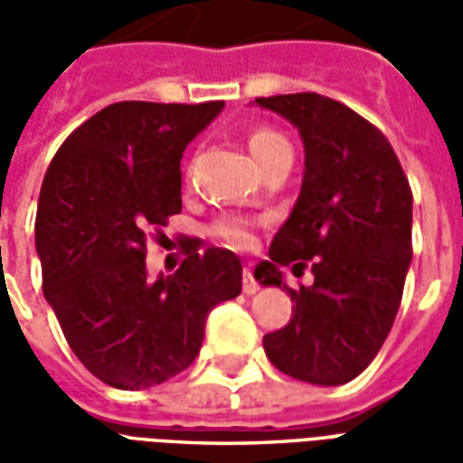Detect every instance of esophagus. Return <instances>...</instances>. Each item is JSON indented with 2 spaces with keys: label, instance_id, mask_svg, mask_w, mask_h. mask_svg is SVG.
Here are the masks:
<instances>
[{
  "label": "esophagus",
  "instance_id": "esophagus-1",
  "mask_svg": "<svg viewBox=\"0 0 463 463\" xmlns=\"http://www.w3.org/2000/svg\"><path fill=\"white\" fill-rule=\"evenodd\" d=\"M258 290H260V288H258V282L252 278L250 268H245V272H242V292H245V295H255Z\"/></svg>",
  "mask_w": 463,
  "mask_h": 463
}]
</instances>
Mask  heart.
I'll return each instance as SVG.
<instances>
[{
  "mask_svg": "<svg viewBox=\"0 0 463 463\" xmlns=\"http://www.w3.org/2000/svg\"><path fill=\"white\" fill-rule=\"evenodd\" d=\"M248 151L255 158V163L265 171L275 161H280L285 156H292V146L288 141V136L278 131V128L258 126V128H252L248 133ZM215 232L225 242H231L232 248H250L252 245V232L248 231V225L242 221H235V218H225V221L218 222Z\"/></svg>",
  "mask_w": 463,
  "mask_h": 463,
  "instance_id": "heart-1",
  "label": "heart"
}]
</instances>
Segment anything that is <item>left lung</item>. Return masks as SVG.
Listing matches in <instances>:
<instances>
[{
  "label": "left lung",
  "mask_w": 463,
  "mask_h": 463,
  "mask_svg": "<svg viewBox=\"0 0 463 463\" xmlns=\"http://www.w3.org/2000/svg\"><path fill=\"white\" fill-rule=\"evenodd\" d=\"M298 128L300 195L255 280L290 295L292 320L262 337L275 367L337 387L362 374L387 340L411 262V191L397 153L369 121L320 94L255 99ZM310 264L316 282L292 291L281 268Z\"/></svg>",
  "instance_id": "1"
}]
</instances>
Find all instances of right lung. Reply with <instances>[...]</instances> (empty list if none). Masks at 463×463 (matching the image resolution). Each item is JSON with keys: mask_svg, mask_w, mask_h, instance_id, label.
I'll list each match as a JSON object with an SVG mask.
<instances>
[{"mask_svg": "<svg viewBox=\"0 0 463 463\" xmlns=\"http://www.w3.org/2000/svg\"><path fill=\"white\" fill-rule=\"evenodd\" d=\"M208 104L121 101L56 151L36 208L44 298L69 347L116 389L163 384L198 357L208 312L242 290L241 258L222 248L148 280V231L181 213L185 146L222 111Z\"/></svg>", "mask_w": 463, "mask_h": 463, "instance_id": "add662e5", "label": "right lung"}]
</instances>
